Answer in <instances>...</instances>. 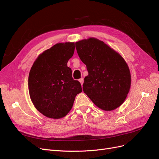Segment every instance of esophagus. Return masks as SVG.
Wrapping results in <instances>:
<instances>
[{"mask_svg": "<svg viewBox=\"0 0 159 159\" xmlns=\"http://www.w3.org/2000/svg\"><path fill=\"white\" fill-rule=\"evenodd\" d=\"M79 81L80 82L81 85H83V84H84V79H83V78H81V79H80V80H79Z\"/></svg>", "mask_w": 159, "mask_h": 159, "instance_id": "1", "label": "esophagus"}]
</instances>
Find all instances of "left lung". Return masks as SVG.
<instances>
[{"label": "left lung", "instance_id": "1", "mask_svg": "<svg viewBox=\"0 0 159 159\" xmlns=\"http://www.w3.org/2000/svg\"><path fill=\"white\" fill-rule=\"evenodd\" d=\"M80 60L86 65L84 92L99 109L113 111L123 103L131 76L123 57L103 41L89 38L75 42Z\"/></svg>", "mask_w": 159, "mask_h": 159}]
</instances>
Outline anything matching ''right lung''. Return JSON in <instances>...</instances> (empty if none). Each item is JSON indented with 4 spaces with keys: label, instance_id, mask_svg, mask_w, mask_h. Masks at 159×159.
<instances>
[{
    "label": "right lung",
    "instance_id": "add662e5",
    "mask_svg": "<svg viewBox=\"0 0 159 159\" xmlns=\"http://www.w3.org/2000/svg\"><path fill=\"white\" fill-rule=\"evenodd\" d=\"M74 50V42L57 43L38 56L30 71V98L35 108L48 118L64 117L82 91L67 65Z\"/></svg>",
    "mask_w": 159,
    "mask_h": 159
}]
</instances>
